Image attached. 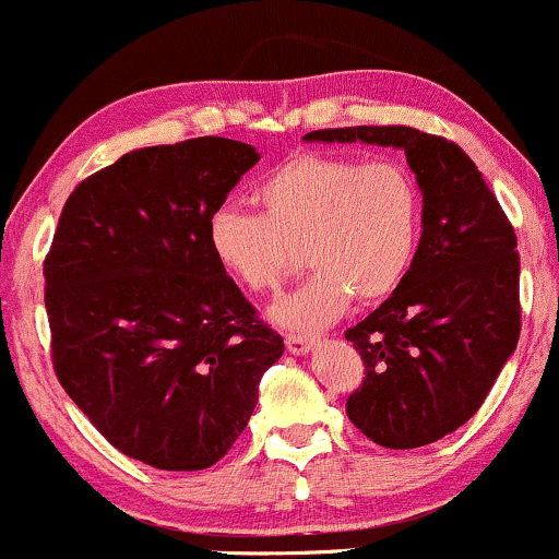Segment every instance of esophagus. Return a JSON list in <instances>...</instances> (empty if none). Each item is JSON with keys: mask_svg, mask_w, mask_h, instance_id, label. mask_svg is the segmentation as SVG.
<instances>
[{"mask_svg": "<svg viewBox=\"0 0 559 559\" xmlns=\"http://www.w3.org/2000/svg\"><path fill=\"white\" fill-rule=\"evenodd\" d=\"M285 343L293 356H306V353L317 345V337H311V334H287Z\"/></svg>", "mask_w": 559, "mask_h": 559, "instance_id": "1", "label": "esophagus"}]
</instances>
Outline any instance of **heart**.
<instances>
[{"instance_id":"b5f03b06","label":"heart","mask_w":559,"mask_h":559,"mask_svg":"<svg viewBox=\"0 0 559 559\" xmlns=\"http://www.w3.org/2000/svg\"><path fill=\"white\" fill-rule=\"evenodd\" d=\"M259 214L219 206L209 216L214 261L251 295H272L300 269L313 277L274 317L317 330L343 317L358 295L379 304L411 274L424 233V193L408 164L304 151L253 188Z\"/></svg>"}]
</instances>
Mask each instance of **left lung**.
Returning <instances> with one entry per match:
<instances>
[{
    "label": "left lung",
    "mask_w": 559,
    "mask_h": 559,
    "mask_svg": "<svg viewBox=\"0 0 559 559\" xmlns=\"http://www.w3.org/2000/svg\"><path fill=\"white\" fill-rule=\"evenodd\" d=\"M306 141L403 148L424 193L411 274L345 332L364 360L347 418L371 442L413 450L452 435L487 400L521 337L515 229L471 156L408 124L313 130Z\"/></svg>",
    "instance_id": "8db88e82"
}]
</instances>
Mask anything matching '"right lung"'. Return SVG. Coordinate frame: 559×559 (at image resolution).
<instances>
[{"label": "right lung", "mask_w": 559, "mask_h": 559, "mask_svg": "<svg viewBox=\"0 0 559 559\" xmlns=\"http://www.w3.org/2000/svg\"><path fill=\"white\" fill-rule=\"evenodd\" d=\"M255 162L216 135L130 151L72 190L44 259L59 384L111 448L154 468L225 457L285 350L206 242Z\"/></svg>", "instance_id": "obj_1"}]
</instances>
